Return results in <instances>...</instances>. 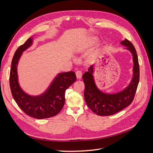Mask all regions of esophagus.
<instances>
[{"instance_id":"34e87169","label":"esophagus","mask_w":153,"mask_h":153,"mask_svg":"<svg viewBox=\"0 0 153 153\" xmlns=\"http://www.w3.org/2000/svg\"><path fill=\"white\" fill-rule=\"evenodd\" d=\"M75 73H76V76L78 79H80V78H82V73L81 71H76Z\"/></svg>"}]
</instances>
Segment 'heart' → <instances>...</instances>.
<instances>
[{
	"label": "heart",
	"instance_id": "1",
	"mask_svg": "<svg viewBox=\"0 0 153 153\" xmlns=\"http://www.w3.org/2000/svg\"><path fill=\"white\" fill-rule=\"evenodd\" d=\"M94 41H95V40H94H94H93V41H92V43H94Z\"/></svg>",
	"mask_w": 153,
	"mask_h": 153
}]
</instances>
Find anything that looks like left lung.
I'll return each instance as SVG.
<instances>
[{
    "label": "left lung",
    "mask_w": 153,
    "mask_h": 153,
    "mask_svg": "<svg viewBox=\"0 0 153 153\" xmlns=\"http://www.w3.org/2000/svg\"><path fill=\"white\" fill-rule=\"evenodd\" d=\"M126 46V49L133 55V77L131 82L126 89L116 94L104 93L96 85L93 74V66L82 76L85 84L84 98L89 108L100 116L112 115L117 113L130 105L135 97L140 78V68L136 50L133 44L125 39L121 43Z\"/></svg>",
    "instance_id": "obj_1"
}]
</instances>
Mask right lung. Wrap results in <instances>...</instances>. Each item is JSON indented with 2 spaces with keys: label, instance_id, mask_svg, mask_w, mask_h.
<instances>
[{
  "label": "right lung",
  "instance_id": "1",
  "mask_svg": "<svg viewBox=\"0 0 153 153\" xmlns=\"http://www.w3.org/2000/svg\"><path fill=\"white\" fill-rule=\"evenodd\" d=\"M32 43V37L16 50L11 62L10 84L11 94L18 106L30 117L41 119L58 114L65 102V91L76 80L75 72L59 73L42 94L33 96L22 89L18 80L17 66L22 52Z\"/></svg>",
  "mask_w": 153,
  "mask_h": 153
}]
</instances>
